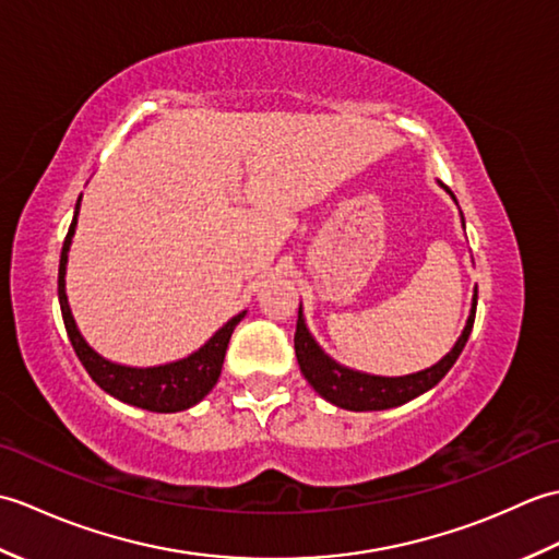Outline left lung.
Wrapping results in <instances>:
<instances>
[{
	"mask_svg": "<svg viewBox=\"0 0 559 559\" xmlns=\"http://www.w3.org/2000/svg\"><path fill=\"white\" fill-rule=\"evenodd\" d=\"M476 305H478V290L473 295L471 317L466 322V329H463V334L456 341V346L451 348V353H447L437 365H432L430 370H423L415 374L374 377V374L348 370V367H341L338 362L331 360L310 336V331H307L305 319H302V307L298 310V326H295V355H298L300 370L307 382L314 386L319 396H324L326 401L334 403V406L346 408V411L394 408V406H401V403L425 394L427 389H432L439 379L451 370V365L459 360L463 346H466L473 322H476Z\"/></svg>",
	"mask_w": 559,
	"mask_h": 559,
	"instance_id": "8db88e82",
	"label": "left lung"
}]
</instances>
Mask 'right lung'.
Here are the masks:
<instances>
[{"instance_id": "1", "label": "right lung", "mask_w": 559, "mask_h": 559, "mask_svg": "<svg viewBox=\"0 0 559 559\" xmlns=\"http://www.w3.org/2000/svg\"><path fill=\"white\" fill-rule=\"evenodd\" d=\"M81 201V197H79ZM79 201L74 211V221L69 225V233L62 245V257H59V276H57V295H59V307H62V319L67 326V334L71 346H74L81 365L86 367L93 382H96L103 391H108L110 396L120 399L124 403H132V406L146 408L153 413H177L185 408H192L194 403L204 399L209 391L216 386L221 377V367L225 350H228V343L235 326L240 324L245 312L233 317L228 324L218 329L204 346L197 353L189 355L185 360H177L170 365L160 367H124L115 365L110 360L100 358V355L93 350L79 329L74 324V317H71L67 293H64V271H67V252L71 245V237H74L76 228V216H79Z\"/></svg>"}]
</instances>
